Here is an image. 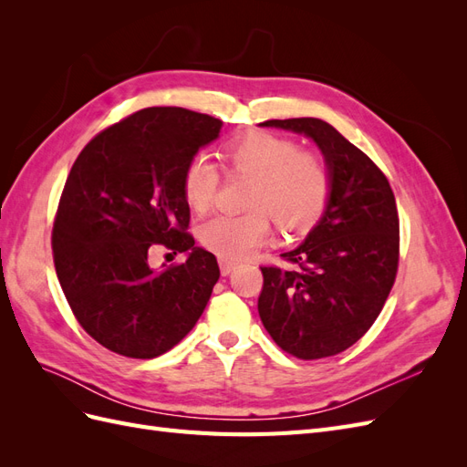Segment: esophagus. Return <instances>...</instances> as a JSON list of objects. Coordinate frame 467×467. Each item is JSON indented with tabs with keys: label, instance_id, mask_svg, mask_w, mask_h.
Wrapping results in <instances>:
<instances>
[{
	"label": "esophagus",
	"instance_id": "esophagus-1",
	"mask_svg": "<svg viewBox=\"0 0 467 467\" xmlns=\"http://www.w3.org/2000/svg\"><path fill=\"white\" fill-rule=\"evenodd\" d=\"M235 268V263L234 261H228V259H220V273L222 276H228L232 271Z\"/></svg>",
	"mask_w": 467,
	"mask_h": 467
}]
</instances>
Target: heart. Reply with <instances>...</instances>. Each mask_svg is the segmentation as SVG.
<instances>
[{"label":"heart","mask_w":467,"mask_h":467,"mask_svg":"<svg viewBox=\"0 0 467 467\" xmlns=\"http://www.w3.org/2000/svg\"><path fill=\"white\" fill-rule=\"evenodd\" d=\"M228 171L255 177L245 214H218L206 220L201 244L223 259H244L271 237V212L288 228L312 225L329 202L331 173L319 153L300 150L292 138L253 130L222 150ZM220 173L204 153H196L181 179L187 204L202 214L216 201Z\"/></svg>","instance_id":"heart-1"}]
</instances>
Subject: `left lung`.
Masks as SVG:
<instances>
[{"label": "left lung", "instance_id": "obj_1", "mask_svg": "<svg viewBox=\"0 0 467 467\" xmlns=\"http://www.w3.org/2000/svg\"><path fill=\"white\" fill-rule=\"evenodd\" d=\"M306 134L331 173L323 218L282 259L296 268L261 266L259 316L273 341L302 360L335 357L372 327L400 266V216L381 169L319 119L266 120Z\"/></svg>", "mask_w": 467, "mask_h": 467}]
</instances>
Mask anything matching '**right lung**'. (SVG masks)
Wrapping results in <instances>:
<instances>
[{
  "instance_id": "1",
  "label": "right lung",
  "mask_w": 467,
  "mask_h": 467,
  "mask_svg": "<svg viewBox=\"0 0 467 467\" xmlns=\"http://www.w3.org/2000/svg\"><path fill=\"white\" fill-rule=\"evenodd\" d=\"M220 129L189 109H142L99 132L66 179L52 228L56 275L81 327L117 355L173 348L220 278L216 257L187 232L181 189L185 165ZM158 244L190 257L153 272L147 257Z\"/></svg>"
}]
</instances>
